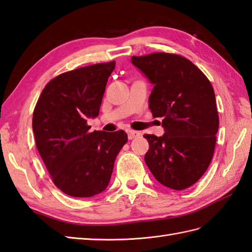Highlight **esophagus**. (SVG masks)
<instances>
[{
    "instance_id": "esophagus-1",
    "label": "esophagus",
    "mask_w": 252,
    "mask_h": 252,
    "mask_svg": "<svg viewBox=\"0 0 252 252\" xmlns=\"http://www.w3.org/2000/svg\"><path fill=\"white\" fill-rule=\"evenodd\" d=\"M140 135L141 134L138 131H135V130H128L127 131V137H128V139H134V138L140 136Z\"/></svg>"
}]
</instances>
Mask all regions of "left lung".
<instances>
[{
    "instance_id": "obj_1",
    "label": "left lung",
    "mask_w": 252,
    "mask_h": 252,
    "mask_svg": "<svg viewBox=\"0 0 252 252\" xmlns=\"http://www.w3.org/2000/svg\"><path fill=\"white\" fill-rule=\"evenodd\" d=\"M132 63L154 87L149 98L153 117H162L163 136L145 134V162L158 181L182 190L195 184L211 163L219 117L208 77L189 60L173 53L132 56Z\"/></svg>"
}]
</instances>
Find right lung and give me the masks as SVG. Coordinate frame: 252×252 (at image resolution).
<instances>
[{
  "instance_id": "add662e5",
  "label": "right lung",
  "mask_w": 252,
  "mask_h": 252,
  "mask_svg": "<svg viewBox=\"0 0 252 252\" xmlns=\"http://www.w3.org/2000/svg\"><path fill=\"white\" fill-rule=\"evenodd\" d=\"M115 61L77 68L44 86L33 113L36 147L57 189L71 197H93L109 183L115 159L127 141L119 130L89 132L99 115Z\"/></svg>"
}]
</instances>
